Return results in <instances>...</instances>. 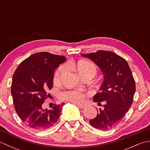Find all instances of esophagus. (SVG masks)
I'll return each instance as SVG.
<instances>
[{
	"label": "esophagus",
	"instance_id": "34e87169",
	"mask_svg": "<svg viewBox=\"0 0 150 150\" xmlns=\"http://www.w3.org/2000/svg\"><path fill=\"white\" fill-rule=\"evenodd\" d=\"M76 105L79 108H81V109H83V108H84L85 106L84 105H82V104H76Z\"/></svg>",
	"mask_w": 150,
	"mask_h": 150
}]
</instances>
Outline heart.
Returning <instances> with one entry per match:
<instances>
[{
  "label": "heart",
  "instance_id": "heart-1",
  "mask_svg": "<svg viewBox=\"0 0 150 150\" xmlns=\"http://www.w3.org/2000/svg\"><path fill=\"white\" fill-rule=\"evenodd\" d=\"M69 64L72 66L80 73L82 76L91 75L95 76L97 73V67L93 62L88 60H79L78 62L71 61ZM66 66L65 65H60L55 70L53 75V81L58 83L61 80L63 75L66 71ZM60 98L64 100L71 101L72 103H82L85 98V94L81 90H70L62 92L60 95Z\"/></svg>",
  "mask_w": 150,
  "mask_h": 150
}]
</instances>
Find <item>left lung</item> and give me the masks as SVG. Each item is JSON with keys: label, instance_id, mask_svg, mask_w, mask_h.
I'll list each match as a JSON object with an SVG mask.
<instances>
[{"label": "left lung", "instance_id": "1", "mask_svg": "<svg viewBox=\"0 0 150 150\" xmlns=\"http://www.w3.org/2000/svg\"><path fill=\"white\" fill-rule=\"evenodd\" d=\"M82 55L93 60L104 75L100 92L95 95L93 100L98 104L103 101L106 104L103 110H97V117L90 120V124L98 129H110L122 120L132 106L135 79L126 60L116 53L98 50Z\"/></svg>", "mask_w": 150, "mask_h": 150}]
</instances>
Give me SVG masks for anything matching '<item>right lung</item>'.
I'll use <instances>...</instances> for the list:
<instances>
[{"instance_id":"obj_1","label":"right lung","mask_w":150,"mask_h":150,"mask_svg":"<svg viewBox=\"0 0 150 150\" xmlns=\"http://www.w3.org/2000/svg\"><path fill=\"white\" fill-rule=\"evenodd\" d=\"M64 56L39 52L24 60L13 75L11 91L15 110L22 122L34 130H44L58 120L62 104H55L51 110L43 109L53 88V75Z\"/></svg>"}]
</instances>
